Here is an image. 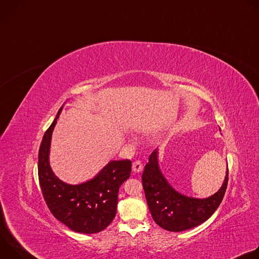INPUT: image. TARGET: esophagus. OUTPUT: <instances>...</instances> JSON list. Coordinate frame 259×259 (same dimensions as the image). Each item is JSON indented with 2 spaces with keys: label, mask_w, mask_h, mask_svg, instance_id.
Masks as SVG:
<instances>
[{
  "label": "esophagus",
  "mask_w": 259,
  "mask_h": 259,
  "mask_svg": "<svg viewBox=\"0 0 259 259\" xmlns=\"http://www.w3.org/2000/svg\"><path fill=\"white\" fill-rule=\"evenodd\" d=\"M142 169H143V165H142V163H141L140 161H135V162H133V164H132V170H133L134 172H141Z\"/></svg>",
  "instance_id": "1"
}]
</instances>
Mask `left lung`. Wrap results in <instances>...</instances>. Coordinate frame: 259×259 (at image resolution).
<instances>
[{"label": "left lung", "mask_w": 259, "mask_h": 259, "mask_svg": "<svg viewBox=\"0 0 259 259\" xmlns=\"http://www.w3.org/2000/svg\"><path fill=\"white\" fill-rule=\"evenodd\" d=\"M229 181V168L221 189L207 199L189 198L174 191L162 175L158 151H154L142 173V186L155 223L170 232H182L206 221L223 201Z\"/></svg>", "instance_id": "obj_1"}]
</instances>
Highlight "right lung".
<instances>
[{
    "instance_id": "1",
    "label": "right lung",
    "mask_w": 259,
    "mask_h": 259,
    "mask_svg": "<svg viewBox=\"0 0 259 259\" xmlns=\"http://www.w3.org/2000/svg\"><path fill=\"white\" fill-rule=\"evenodd\" d=\"M61 109L62 107L45 132L40 145L38 174L42 194L53 216L71 231L83 234L99 233L116 216L119 189L130 176L131 161L109 162L95 178L79 186L59 180L49 165V149Z\"/></svg>"
}]
</instances>
